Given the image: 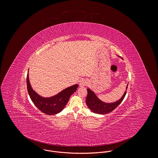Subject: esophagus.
<instances>
[{"mask_svg": "<svg viewBox=\"0 0 158 158\" xmlns=\"http://www.w3.org/2000/svg\"><path fill=\"white\" fill-rule=\"evenodd\" d=\"M88 85V81L86 80H84V79H83V80H81V81H80V86L81 87H83V86H86Z\"/></svg>", "mask_w": 158, "mask_h": 158, "instance_id": "34e87169", "label": "esophagus"}]
</instances>
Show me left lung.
I'll return each instance as SVG.
<instances>
[{
	"label": "left lung",
	"mask_w": 158,
	"mask_h": 158,
	"mask_svg": "<svg viewBox=\"0 0 158 158\" xmlns=\"http://www.w3.org/2000/svg\"><path fill=\"white\" fill-rule=\"evenodd\" d=\"M128 88V85L126 87V90ZM88 94L86 99V103L88 108L94 113L99 114H106L114 110L123 101L127 92L125 91L122 97L117 101L112 103H106L101 101L89 88L87 89Z\"/></svg>",
	"instance_id": "obj_1"
}]
</instances>
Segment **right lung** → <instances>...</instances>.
<instances>
[{
	"instance_id": "obj_1",
	"label": "right lung",
	"mask_w": 158,
	"mask_h": 158,
	"mask_svg": "<svg viewBox=\"0 0 158 158\" xmlns=\"http://www.w3.org/2000/svg\"><path fill=\"white\" fill-rule=\"evenodd\" d=\"M27 89L33 104L43 113L48 115H55L61 112L67 104L71 95L76 91L78 85L76 84L64 89L55 96L44 98L36 93L32 88L29 75L27 77Z\"/></svg>"
}]
</instances>
